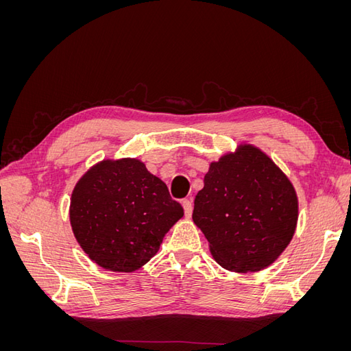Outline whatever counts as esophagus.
Masks as SVG:
<instances>
[{
    "label": "esophagus",
    "mask_w": 351,
    "mask_h": 351,
    "mask_svg": "<svg viewBox=\"0 0 351 351\" xmlns=\"http://www.w3.org/2000/svg\"><path fill=\"white\" fill-rule=\"evenodd\" d=\"M182 205H183V208H184V214H186V217H187V218H189V217H192V210H193L192 200H190V199H183Z\"/></svg>",
    "instance_id": "esophagus-1"
}]
</instances>
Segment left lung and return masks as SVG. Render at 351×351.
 <instances>
[{
    "instance_id": "8db88e82",
    "label": "left lung",
    "mask_w": 351,
    "mask_h": 351,
    "mask_svg": "<svg viewBox=\"0 0 351 351\" xmlns=\"http://www.w3.org/2000/svg\"><path fill=\"white\" fill-rule=\"evenodd\" d=\"M192 218L222 268L258 272L290 244L299 199L290 178L267 154L240 143L209 164Z\"/></svg>"
}]
</instances>
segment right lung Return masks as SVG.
Segmentation results:
<instances>
[{"mask_svg":"<svg viewBox=\"0 0 351 351\" xmlns=\"http://www.w3.org/2000/svg\"><path fill=\"white\" fill-rule=\"evenodd\" d=\"M70 226L79 246L101 268L141 269L184 210L161 178L137 158H105L74 186Z\"/></svg>","mask_w":351,"mask_h":351,"instance_id":"right-lung-1","label":"right lung"}]
</instances>
